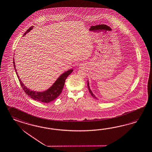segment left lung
Returning <instances> with one entry per match:
<instances>
[{
	"instance_id": "1",
	"label": "left lung",
	"mask_w": 152,
	"mask_h": 152,
	"mask_svg": "<svg viewBox=\"0 0 152 152\" xmlns=\"http://www.w3.org/2000/svg\"><path fill=\"white\" fill-rule=\"evenodd\" d=\"M88 90H89V91L90 93V94L92 95V96L94 97H95V98H96V99H97V98H96V97H95V96L94 95L93 93H92V91H91V90H90V88L89 86V82H88Z\"/></svg>"
}]
</instances>
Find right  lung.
I'll return each instance as SVG.
<instances>
[{
  "label": "right lung",
  "mask_w": 152,
  "mask_h": 152,
  "mask_svg": "<svg viewBox=\"0 0 152 152\" xmlns=\"http://www.w3.org/2000/svg\"><path fill=\"white\" fill-rule=\"evenodd\" d=\"M33 27L34 26H31L30 27L27 31L25 32V33L23 34V36H25L29 31H31V30L33 28ZM13 64H14V68L15 70L17 77L19 79L20 85L22 86L25 93L27 94L32 99L36 100V101H40V102H45V103H48L51 101H52L58 96L62 91L63 88L64 86L66 79L68 77V76L69 74H71L72 73V72L73 71L72 69H70L69 70L65 72L64 73H63V74H61L59 76V77L56 80L55 83L51 86L49 89H48L47 90L44 91L42 92H37L35 91L31 90L23 85V83L20 80L18 74V73L16 72L14 58H13Z\"/></svg>",
  "instance_id": "obj_1"
}]
</instances>
